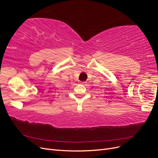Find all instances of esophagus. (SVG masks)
<instances>
[{
	"mask_svg": "<svg viewBox=\"0 0 158 158\" xmlns=\"http://www.w3.org/2000/svg\"><path fill=\"white\" fill-rule=\"evenodd\" d=\"M80 84H83V85H85V84H86V82H82Z\"/></svg>",
	"mask_w": 158,
	"mask_h": 158,
	"instance_id": "1",
	"label": "esophagus"
}]
</instances>
